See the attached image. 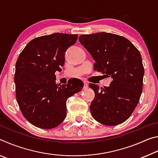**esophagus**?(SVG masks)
Here are the masks:
<instances>
[{
	"mask_svg": "<svg viewBox=\"0 0 158 158\" xmlns=\"http://www.w3.org/2000/svg\"><path fill=\"white\" fill-rule=\"evenodd\" d=\"M88 87H89V84H88V83L86 81H84V89H86Z\"/></svg>",
	"mask_w": 158,
	"mask_h": 158,
	"instance_id": "34e87169",
	"label": "esophagus"
}]
</instances>
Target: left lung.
I'll use <instances>...</instances> for the list:
<instances>
[{"label":"left lung","instance_id":"obj_1","mask_svg":"<svg viewBox=\"0 0 158 158\" xmlns=\"http://www.w3.org/2000/svg\"><path fill=\"white\" fill-rule=\"evenodd\" d=\"M79 40L95 61V70L112 79L108 87L89 85L95 92L90 113L103 125L122 123L132 114L142 92L144 69L141 53L130 40L116 34L81 35Z\"/></svg>","mask_w":158,"mask_h":158}]
</instances>
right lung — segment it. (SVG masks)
I'll list each match as a JSON object with an SVG mask.
<instances>
[{"mask_svg": "<svg viewBox=\"0 0 158 158\" xmlns=\"http://www.w3.org/2000/svg\"><path fill=\"white\" fill-rule=\"evenodd\" d=\"M78 35L56 33L29 42L19 56L15 66L16 98L23 116L42 129L59 125L67 114V100L84 87L72 79L56 84L55 73L65 64V53Z\"/></svg>", "mask_w": 158, "mask_h": 158, "instance_id": "obj_1", "label": "right lung"}]
</instances>
